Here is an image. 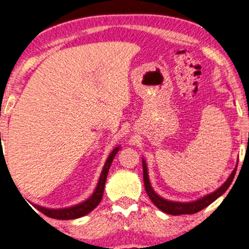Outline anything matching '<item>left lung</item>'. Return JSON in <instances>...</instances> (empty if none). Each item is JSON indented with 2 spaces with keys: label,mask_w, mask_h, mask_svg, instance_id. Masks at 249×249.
Listing matches in <instances>:
<instances>
[{
  "label": "left lung",
  "mask_w": 249,
  "mask_h": 249,
  "mask_svg": "<svg viewBox=\"0 0 249 249\" xmlns=\"http://www.w3.org/2000/svg\"><path fill=\"white\" fill-rule=\"evenodd\" d=\"M142 165H143V180H144V188L148 196H149V199L152 200V202L154 203L159 210H161L162 212L167 213V214H172V215L193 214V213L199 212V211H201L205 207H207L208 205H211L213 201H215V200H217L219 196H222V195L227 192L228 188L230 187L233 177H235L236 169H237V166H236L235 169H233V171L231 172V175L229 176V178L225 180L224 184L220 185L215 192L205 195V196L200 197V199L195 200V201L178 202V201H170V200L164 199V197L159 196V195L153 190L152 185H150V182H149L147 164H145L144 159H142Z\"/></svg>",
  "instance_id": "8db88e82"
}]
</instances>
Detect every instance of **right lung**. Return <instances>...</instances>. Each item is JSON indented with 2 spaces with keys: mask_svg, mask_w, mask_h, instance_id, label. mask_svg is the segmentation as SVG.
Returning a JSON list of instances; mask_svg holds the SVG:
<instances>
[{
  "mask_svg": "<svg viewBox=\"0 0 249 249\" xmlns=\"http://www.w3.org/2000/svg\"><path fill=\"white\" fill-rule=\"evenodd\" d=\"M120 145L119 147H115L114 149L110 152V154L107 158L106 162H105V166L102 169L101 175H100L99 182H97L96 188H95L94 193H92L91 196L89 199H87L85 201L78 203V205L71 206V207H66V208H47V207H42V206L35 205V207L42 212L43 214L48 215L50 218H54V219H76V218H80L83 215L88 214V213L91 212L102 200V195H104V190H105V184H106V179H107V175H108L109 167L112 165L113 159H114L115 154L119 152ZM1 155H2V150H1Z\"/></svg>",
  "mask_w": 249,
  "mask_h": 249,
  "instance_id": "right-lung-1",
  "label": "right lung"
}]
</instances>
